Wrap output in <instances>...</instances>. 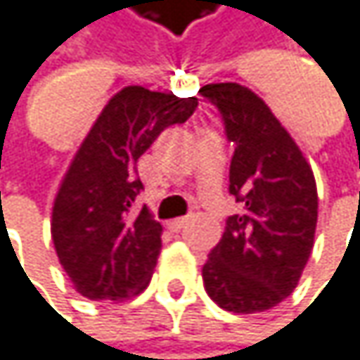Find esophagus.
<instances>
[{
	"label": "esophagus",
	"instance_id": "1",
	"mask_svg": "<svg viewBox=\"0 0 360 360\" xmlns=\"http://www.w3.org/2000/svg\"><path fill=\"white\" fill-rule=\"evenodd\" d=\"M186 222H188V218H176V220H169V222H167V229L174 231V233H178V231L184 229Z\"/></svg>",
	"mask_w": 360,
	"mask_h": 360
}]
</instances>
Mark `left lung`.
Returning <instances> with one entry per match:
<instances>
[{"label":"left lung","instance_id":"obj_1","mask_svg":"<svg viewBox=\"0 0 360 360\" xmlns=\"http://www.w3.org/2000/svg\"><path fill=\"white\" fill-rule=\"evenodd\" d=\"M199 94L216 106L235 146L229 193L243 203L203 266L205 291L229 312H264L295 289L310 258L319 207L314 176L254 91L210 84Z\"/></svg>","mask_w":360,"mask_h":360}]
</instances>
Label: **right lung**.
<instances>
[{
  "mask_svg": "<svg viewBox=\"0 0 360 360\" xmlns=\"http://www.w3.org/2000/svg\"><path fill=\"white\" fill-rule=\"evenodd\" d=\"M197 98L129 86L115 94L77 150L52 212L58 260L90 300H123L146 289L161 252V224L146 207L138 159L163 129L184 123Z\"/></svg>",
  "mask_w": 360,
  "mask_h": 360,
  "instance_id": "add662e5",
  "label": "right lung"
}]
</instances>
